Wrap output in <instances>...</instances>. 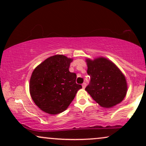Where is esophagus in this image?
<instances>
[{
  "label": "esophagus",
  "mask_w": 146,
  "mask_h": 146,
  "mask_svg": "<svg viewBox=\"0 0 146 146\" xmlns=\"http://www.w3.org/2000/svg\"><path fill=\"white\" fill-rule=\"evenodd\" d=\"M86 83H83L82 84V88H83L84 89L85 88H86Z\"/></svg>",
  "instance_id": "34e87169"
}]
</instances>
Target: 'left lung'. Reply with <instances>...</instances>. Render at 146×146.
I'll list each match as a JSON object with an SVG mask.
<instances>
[{
    "mask_svg": "<svg viewBox=\"0 0 146 146\" xmlns=\"http://www.w3.org/2000/svg\"><path fill=\"white\" fill-rule=\"evenodd\" d=\"M86 62L91 80L85 90L94 100L106 108L120 103L127 92L126 80L121 71L105 58Z\"/></svg>",
    "mask_w": 146,
    "mask_h": 146,
    "instance_id": "1",
    "label": "left lung"
}]
</instances>
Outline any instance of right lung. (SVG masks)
<instances>
[{"instance_id":"1","label":"right lung","mask_w":146,"mask_h":146,"mask_svg":"<svg viewBox=\"0 0 146 146\" xmlns=\"http://www.w3.org/2000/svg\"><path fill=\"white\" fill-rule=\"evenodd\" d=\"M72 59L55 55L45 60L35 69L30 80L33 101L42 110L57 114L66 110L82 88L76 83V74L69 71Z\"/></svg>"}]
</instances>
